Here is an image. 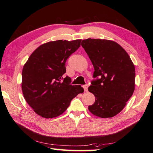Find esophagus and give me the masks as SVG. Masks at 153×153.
<instances>
[{
	"instance_id": "obj_1",
	"label": "esophagus",
	"mask_w": 153,
	"mask_h": 153,
	"mask_svg": "<svg viewBox=\"0 0 153 153\" xmlns=\"http://www.w3.org/2000/svg\"><path fill=\"white\" fill-rule=\"evenodd\" d=\"M83 88L85 90V91H87L88 90V85H83Z\"/></svg>"
}]
</instances>
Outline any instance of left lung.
I'll list each match as a JSON object with an SVG mask.
<instances>
[{"instance_id":"left-lung-1","label":"left lung","mask_w":153,"mask_h":153,"mask_svg":"<svg viewBox=\"0 0 153 153\" xmlns=\"http://www.w3.org/2000/svg\"><path fill=\"white\" fill-rule=\"evenodd\" d=\"M81 45L94 66V80L88 91L95 102L88 110L102 118L112 117L123 110L135 90V66L127 53L116 42L84 39Z\"/></svg>"}]
</instances>
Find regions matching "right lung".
Wrapping results in <instances>:
<instances>
[{"instance_id": "1", "label": "right lung", "mask_w": 153, "mask_h": 153, "mask_svg": "<svg viewBox=\"0 0 153 153\" xmlns=\"http://www.w3.org/2000/svg\"><path fill=\"white\" fill-rule=\"evenodd\" d=\"M81 39L57 40L40 45L34 51L22 70V90L27 104L39 116L53 118L60 116L71 102L84 92L80 85H71L63 78L67 59L80 46Z\"/></svg>"}]
</instances>
